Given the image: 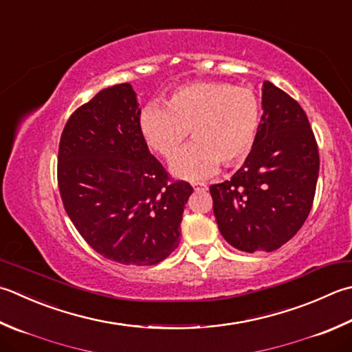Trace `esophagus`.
I'll list each match as a JSON object with an SVG mask.
<instances>
[{"label":"esophagus","mask_w":352,"mask_h":352,"mask_svg":"<svg viewBox=\"0 0 352 352\" xmlns=\"http://www.w3.org/2000/svg\"><path fill=\"white\" fill-rule=\"evenodd\" d=\"M194 189H197V190L198 189H208V186H206L204 183H195L194 184Z\"/></svg>","instance_id":"1"}]
</instances>
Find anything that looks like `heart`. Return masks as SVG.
I'll return each instance as SVG.
<instances>
[{
    "mask_svg": "<svg viewBox=\"0 0 352 352\" xmlns=\"http://www.w3.org/2000/svg\"><path fill=\"white\" fill-rule=\"evenodd\" d=\"M261 128V103L252 89L224 82H194L177 88L166 108L148 105L139 116L144 143L164 158L174 157L190 131L195 143L170 162V172L188 180L215 174L250 155Z\"/></svg>",
    "mask_w": 352,
    "mask_h": 352,
    "instance_id": "1",
    "label": "heart"
}]
</instances>
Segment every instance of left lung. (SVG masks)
Instances as JSON below:
<instances>
[{"label":"left lung","mask_w":352,"mask_h":352,"mask_svg":"<svg viewBox=\"0 0 352 352\" xmlns=\"http://www.w3.org/2000/svg\"><path fill=\"white\" fill-rule=\"evenodd\" d=\"M256 143L230 180L210 186L218 229L235 249L273 252L305 223L319 177V151L304 109L263 84Z\"/></svg>","instance_id":"obj_1"}]
</instances>
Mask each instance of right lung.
Instances as JSON below:
<instances>
[{"instance_id":"obj_1","label":"right lung","mask_w":352,"mask_h":352,"mask_svg":"<svg viewBox=\"0 0 352 352\" xmlns=\"http://www.w3.org/2000/svg\"><path fill=\"white\" fill-rule=\"evenodd\" d=\"M129 84L102 89L62 131L58 184L67 215L91 249L125 265H154L180 244L186 182L169 184L139 129Z\"/></svg>"}]
</instances>
